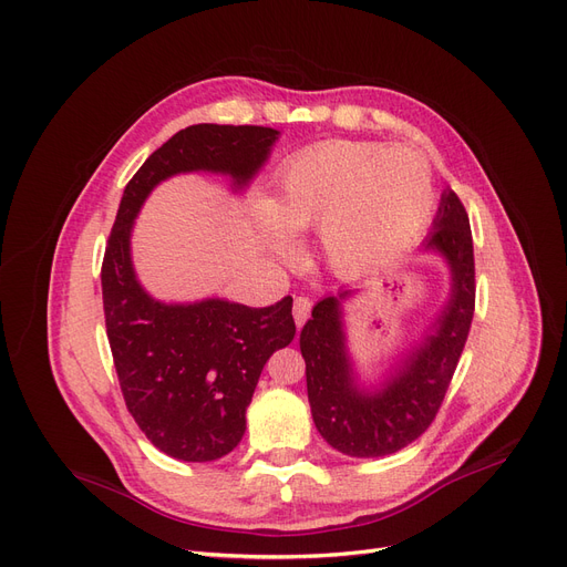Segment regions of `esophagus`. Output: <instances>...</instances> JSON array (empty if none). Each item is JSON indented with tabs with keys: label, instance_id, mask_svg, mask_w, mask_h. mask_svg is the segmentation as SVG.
<instances>
[{
	"label": "esophagus",
	"instance_id": "34e87169",
	"mask_svg": "<svg viewBox=\"0 0 567 567\" xmlns=\"http://www.w3.org/2000/svg\"><path fill=\"white\" fill-rule=\"evenodd\" d=\"M310 310H312V301L308 299V296H296V299H293V319H296V326H299V329L308 321Z\"/></svg>",
	"mask_w": 567,
	"mask_h": 567
}]
</instances>
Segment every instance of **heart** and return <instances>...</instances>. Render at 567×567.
<instances>
[{
	"label": "heart",
	"instance_id": "b5f03b06",
	"mask_svg": "<svg viewBox=\"0 0 567 567\" xmlns=\"http://www.w3.org/2000/svg\"><path fill=\"white\" fill-rule=\"evenodd\" d=\"M278 206L257 199V218L278 250L291 229L323 227L336 271L361 274L402 252L434 204L432 165L413 146L323 142L293 156L278 178Z\"/></svg>",
	"mask_w": 567,
	"mask_h": 567
}]
</instances>
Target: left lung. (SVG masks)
Masks as SVG:
<instances>
[{
    "label": "left lung",
    "instance_id": "left-lung-1",
    "mask_svg": "<svg viewBox=\"0 0 567 567\" xmlns=\"http://www.w3.org/2000/svg\"><path fill=\"white\" fill-rule=\"evenodd\" d=\"M423 250L449 261L451 299L425 340L377 391L359 389L347 353L340 301L351 291L319 301L301 331L312 421L349 457H383L419 439L432 425L460 363L475 310V264L466 208L453 190L441 195Z\"/></svg>",
    "mask_w": 567,
    "mask_h": 567
}]
</instances>
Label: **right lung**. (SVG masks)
<instances>
[{
    "mask_svg": "<svg viewBox=\"0 0 567 567\" xmlns=\"http://www.w3.org/2000/svg\"><path fill=\"white\" fill-rule=\"evenodd\" d=\"M278 135L218 124L178 131L128 182L107 238L101 285L118 385L144 436L174 460L214 462L236 449L266 361L296 336L291 296L268 308L161 303L135 278L131 229L146 195L174 174L223 172L246 186Z\"/></svg>",
    "mask_w": 567,
    "mask_h": 567,
    "instance_id": "obj_1",
    "label": "right lung"
}]
</instances>
